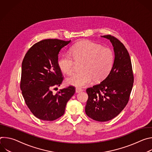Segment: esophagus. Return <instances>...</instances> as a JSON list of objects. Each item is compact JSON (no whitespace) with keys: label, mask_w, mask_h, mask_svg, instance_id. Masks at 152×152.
Returning <instances> with one entry per match:
<instances>
[{"label":"esophagus","mask_w":152,"mask_h":152,"mask_svg":"<svg viewBox=\"0 0 152 152\" xmlns=\"http://www.w3.org/2000/svg\"><path fill=\"white\" fill-rule=\"evenodd\" d=\"M83 91V90H82V88H80L77 87V88H76V93H79V92H81V91Z\"/></svg>","instance_id":"34e87169"}]
</instances>
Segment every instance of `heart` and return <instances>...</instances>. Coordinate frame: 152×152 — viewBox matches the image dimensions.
I'll return each mask as SVG.
<instances>
[{
	"instance_id": "obj_1",
	"label": "heart",
	"mask_w": 152,
	"mask_h": 152,
	"mask_svg": "<svg viewBox=\"0 0 152 152\" xmlns=\"http://www.w3.org/2000/svg\"><path fill=\"white\" fill-rule=\"evenodd\" d=\"M70 53L62 55L58 61L59 69L67 75H72L76 64H80V72L67 78V82L75 86H83L92 80L96 83L103 80L111 73L114 64V55L109 48L90 41L77 42Z\"/></svg>"
}]
</instances>
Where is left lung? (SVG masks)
Here are the masks:
<instances>
[{"instance_id":"obj_1","label":"left lung","mask_w":152,"mask_h":152,"mask_svg":"<svg viewBox=\"0 0 152 152\" xmlns=\"http://www.w3.org/2000/svg\"><path fill=\"white\" fill-rule=\"evenodd\" d=\"M115 60L113 69L103 80L86 90L88 99L85 113L98 121H107L117 116L127 104L134 84V73L129 53L123 43L111 35Z\"/></svg>"}]
</instances>
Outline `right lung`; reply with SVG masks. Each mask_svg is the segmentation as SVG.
<instances>
[{
	"mask_svg": "<svg viewBox=\"0 0 152 152\" xmlns=\"http://www.w3.org/2000/svg\"><path fill=\"white\" fill-rule=\"evenodd\" d=\"M70 41L46 39L34 44L26 53L21 66L20 90L31 112L38 118L53 121L65 113L67 102L75 93L70 85L54 94L64 76L58 65L60 50Z\"/></svg>",
	"mask_w": 152,
	"mask_h": 152,
	"instance_id": "add662e5",
	"label": "right lung"
}]
</instances>
